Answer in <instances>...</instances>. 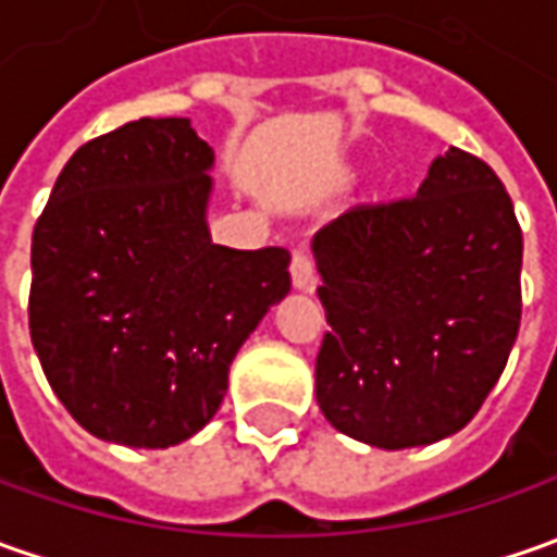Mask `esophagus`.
<instances>
[{"label": "esophagus", "instance_id": "34e87169", "mask_svg": "<svg viewBox=\"0 0 557 557\" xmlns=\"http://www.w3.org/2000/svg\"><path fill=\"white\" fill-rule=\"evenodd\" d=\"M289 274H293V286L298 293H314V268H311V259L305 252H293Z\"/></svg>", "mask_w": 557, "mask_h": 557}]
</instances>
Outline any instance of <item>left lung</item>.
<instances>
[{
  "label": "left lung",
  "instance_id": "obj_1",
  "mask_svg": "<svg viewBox=\"0 0 557 557\" xmlns=\"http://www.w3.org/2000/svg\"><path fill=\"white\" fill-rule=\"evenodd\" d=\"M330 333L317 404L336 432L407 450L466 429L521 323V227L496 172L450 147L412 200L357 206L311 243Z\"/></svg>",
  "mask_w": 557,
  "mask_h": 557
}]
</instances>
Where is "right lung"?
Returning <instances> with one entry per match:
<instances>
[{"label":"right lung","mask_w":557,"mask_h":557,"mask_svg":"<svg viewBox=\"0 0 557 557\" xmlns=\"http://www.w3.org/2000/svg\"><path fill=\"white\" fill-rule=\"evenodd\" d=\"M212 165L190 120L145 116L79 147L36 221L33 348L58 400L107 444L194 437L289 293L286 249L212 243Z\"/></svg>","instance_id":"obj_1"}]
</instances>
